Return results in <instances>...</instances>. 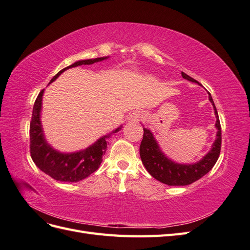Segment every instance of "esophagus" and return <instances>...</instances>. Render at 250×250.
<instances>
[{"label": "esophagus", "instance_id": "1", "mask_svg": "<svg viewBox=\"0 0 250 250\" xmlns=\"http://www.w3.org/2000/svg\"><path fill=\"white\" fill-rule=\"evenodd\" d=\"M143 118V112L140 110H133L129 113V116H128V121H129L130 123H137L139 122L140 120H142Z\"/></svg>", "mask_w": 250, "mask_h": 250}]
</instances>
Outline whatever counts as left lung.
Wrapping results in <instances>:
<instances>
[{
    "instance_id": "left-lung-1",
    "label": "left lung",
    "mask_w": 250,
    "mask_h": 250,
    "mask_svg": "<svg viewBox=\"0 0 250 250\" xmlns=\"http://www.w3.org/2000/svg\"><path fill=\"white\" fill-rule=\"evenodd\" d=\"M181 75L185 79L201 85L198 81L186 73L183 72ZM208 100L213 105L216 116V140L208 152L197 163L178 164L173 162L163 152L151 130L148 128H144V135L140 146L141 160L150 175L156 180L168 186H188L206 175L215 166L221 149V126L213 98L209 93Z\"/></svg>"
}]
</instances>
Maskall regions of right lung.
<instances>
[{
  "label": "right lung",
  "mask_w": 250,
  "mask_h": 250,
  "mask_svg": "<svg viewBox=\"0 0 250 250\" xmlns=\"http://www.w3.org/2000/svg\"><path fill=\"white\" fill-rule=\"evenodd\" d=\"M107 58L108 56L78 60V62L59 71L51 79L49 84L54 82L64 71L72 69V67L82 64H93ZM43 92L44 89H42L40 95L37 96L33 106L32 120L30 123V153H31V157L37 168H40L47 175L59 181L77 183V181L88 177L90 174L97 171L100 167L102 156L107 149V139L111 137V134L122 129V125L116 128L110 133L98 139L94 144L85 149L75 151V152H60L50 145L43 133L41 119Z\"/></svg>",
  "instance_id": "right-lung-1"
}]
</instances>
